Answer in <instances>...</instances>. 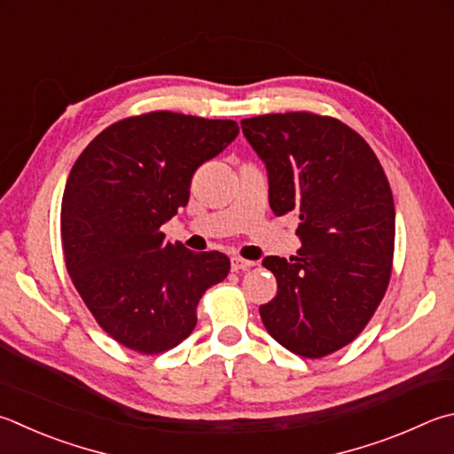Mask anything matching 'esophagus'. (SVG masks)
<instances>
[{
    "mask_svg": "<svg viewBox=\"0 0 454 454\" xmlns=\"http://www.w3.org/2000/svg\"><path fill=\"white\" fill-rule=\"evenodd\" d=\"M252 266H254V262L244 260V258H240V255H232V258H230V268H232V271H242V270H248Z\"/></svg>",
    "mask_w": 454,
    "mask_h": 454,
    "instance_id": "1",
    "label": "esophagus"
}]
</instances>
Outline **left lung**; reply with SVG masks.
<instances>
[{"instance_id":"8db88e82","label":"left lung","mask_w":454,"mask_h":454,"mask_svg":"<svg viewBox=\"0 0 454 454\" xmlns=\"http://www.w3.org/2000/svg\"><path fill=\"white\" fill-rule=\"evenodd\" d=\"M270 178L276 216H300L298 255L263 260L278 294L260 306L268 333L319 359L364 332L389 286L395 204L381 162L340 119L309 111L244 119Z\"/></svg>"}]
</instances>
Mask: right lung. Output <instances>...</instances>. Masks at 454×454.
Here are the masks:
<instances>
[{
    "mask_svg": "<svg viewBox=\"0 0 454 454\" xmlns=\"http://www.w3.org/2000/svg\"><path fill=\"white\" fill-rule=\"evenodd\" d=\"M238 135L234 121L151 111L113 122L73 164L61 202L71 282L103 332L143 356L184 341L196 306L230 271L222 252L167 242L202 162Z\"/></svg>",
    "mask_w": 454,
    "mask_h": 454,
    "instance_id": "add662e5",
    "label": "right lung"
}]
</instances>
